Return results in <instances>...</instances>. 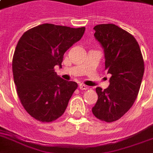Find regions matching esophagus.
I'll list each match as a JSON object with an SVG mask.
<instances>
[{"instance_id":"1","label":"esophagus","mask_w":153,"mask_h":153,"mask_svg":"<svg viewBox=\"0 0 153 153\" xmlns=\"http://www.w3.org/2000/svg\"><path fill=\"white\" fill-rule=\"evenodd\" d=\"M88 88V86H86V85H84V84H79V89L87 90Z\"/></svg>"}]
</instances>
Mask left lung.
<instances>
[{
	"mask_svg": "<svg viewBox=\"0 0 153 153\" xmlns=\"http://www.w3.org/2000/svg\"><path fill=\"white\" fill-rule=\"evenodd\" d=\"M94 36L105 51V70L110 74L106 89L97 88L98 99L93 115L107 123L120 119L131 108L138 96L144 72V61L134 37L117 25H96Z\"/></svg>",
	"mask_w": 153,
	"mask_h": 153,
	"instance_id": "8db88e82",
	"label": "left lung"
}]
</instances>
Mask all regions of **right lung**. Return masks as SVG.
<instances>
[{
	"label": "right lung",
	"mask_w": 153,
	"mask_h": 153,
	"mask_svg": "<svg viewBox=\"0 0 153 153\" xmlns=\"http://www.w3.org/2000/svg\"><path fill=\"white\" fill-rule=\"evenodd\" d=\"M84 27L43 24L22 35L15 48L12 70L16 92L25 111L41 122H52L63 115L78 84L57 76L65 52L79 41Z\"/></svg>",
	"instance_id": "add662e5"
}]
</instances>
